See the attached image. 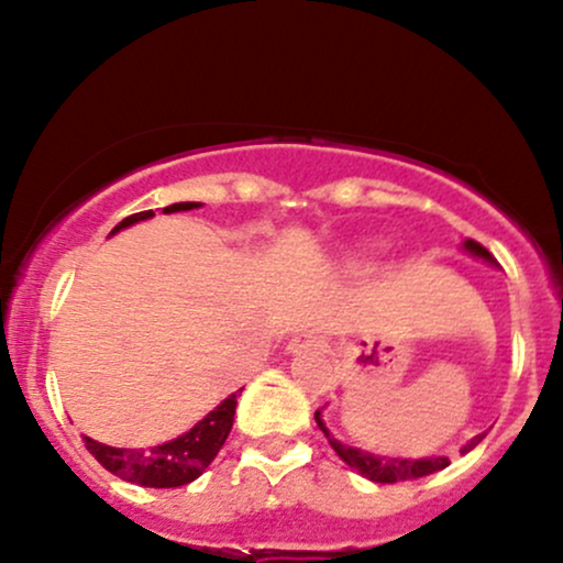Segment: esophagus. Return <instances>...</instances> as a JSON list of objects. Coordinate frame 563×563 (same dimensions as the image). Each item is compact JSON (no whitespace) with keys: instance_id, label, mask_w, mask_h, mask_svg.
I'll return each mask as SVG.
<instances>
[{"instance_id":"obj_1","label":"esophagus","mask_w":563,"mask_h":563,"mask_svg":"<svg viewBox=\"0 0 563 563\" xmlns=\"http://www.w3.org/2000/svg\"><path fill=\"white\" fill-rule=\"evenodd\" d=\"M322 344H325V341H322V335L318 331H301L288 341V352L290 354L312 352V349H320Z\"/></svg>"}]
</instances>
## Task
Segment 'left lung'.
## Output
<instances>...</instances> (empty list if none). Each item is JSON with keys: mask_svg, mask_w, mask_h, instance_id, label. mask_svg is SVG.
Returning <instances> with one entry per match:
<instances>
[{"mask_svg": "<svg viewBox=\"0 0 563 563\" xmlns=\"http://www.w3.org/2000/svg\"><path fill=\"white\" fill-rule=\"evenodd\" d=\"M463 251H466L468 256H474V260H482L487 262L489 267H497L495 256L489 254L487 249H484L482 243L476 241H463ZM314 421H318L320 431L325 434L328 444L335 450V455L341 457V461L346 463L349 468L357 471L360 476H365V479L371 482H378V484H394V482H407V479H421V476H429V474H437V471L448 468L450 461L448 457H389V455H373V452H365L360 448H352V444H344L341 439H335L331 431H328L325 421H322V410L314 412ZM484 439V434H476L471 439L468 444H463L461 452L466 455L479 444Z\"/></svg>", "mask_w": 563, "mask_h": 563, "instance_id": "obj_1", "label": "left lung"}]
</instances>
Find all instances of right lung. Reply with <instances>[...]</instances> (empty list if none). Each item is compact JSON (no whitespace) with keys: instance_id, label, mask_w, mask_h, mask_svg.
Listing matches in <instances>:
<instances>
[{"instance_id":"add662e5","label":"right lung","mask_w":563,"mask_h":563,"mask_svg":"<svg viewBox=\"0 0 563 563\" xmlns=\"http://www.w3.org/2000/svg\"><path fill=\"white\" fill-rule=\"evenodd\" d=\"M200 203L185 200V203H172L166 206L164 214H177V211H190L198 209ZM156 217L153 211H140V214L126 217L124 222H119L111 230L115 232L132 228V224L145 222V219ZM243 391V389H241ZM238 407V391L230 394L228 399H222L203 421H198L190 431H185L183 437L169 439V442L158 444L151 450H129V448H111V444H102L97 439L87 437V450L92 452L95 461L102 468H108L119 479L140 484V487H183V484L196 482L209 463L214 461L217 452L222 450L224 439H228L232 429V418H235Z\"/></svg>"}]
</instances>
